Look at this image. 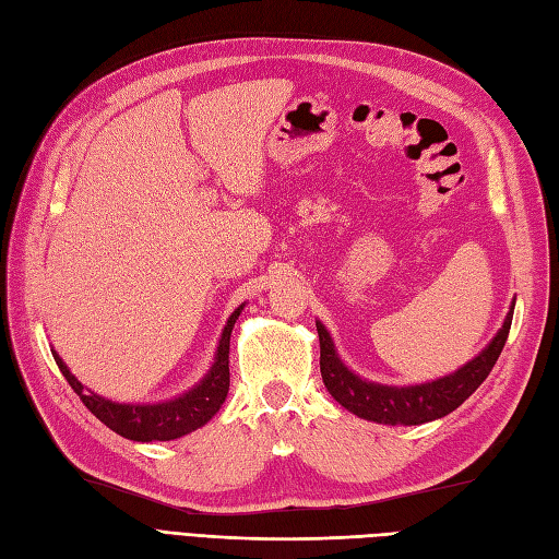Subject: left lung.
<instances>
[{
  "mask_svg": "<svg viewBox=\"0 0 559 559\" xmlns=\"http://www.w3.org/2000/svg\"><path fill=\"white\" fill-rule=\"evenodd\" d=\"M512 310H515V304H512L510 312L506 314V322L499 329V334L491 338V343L475 359L467 361L459 371L444 376V379L420 385H381L359 379L357 373H353L341 361L334 341H331L324 324L317 322L322 381L329 395L359 418L385 426L428 424V420L442 418L459 409L481 385V381L487 379L508 341Z\"/></svg>",
  "mask_w": 559,
  "mask_h": 559,
  "instance_id": "8db88e82",
  "label": "left lung"
}]
</instances>
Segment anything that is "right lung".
I'll use <instances>...</instances> for the list:
<instances>
[{
  "label": "right lung",
  "mask_w": 559,
  "mask_h": 559,
  "mask_svg": "<svg viewBox=\"0 0 559 559\" xmlns=\"http://www.w3.org/2000/svg\"><path fill=\"white\" fill-rule=\"evenodd\" d=\"M245 304L239 306L233 314L228 324L223 326V334L218 341V350L214 357V365L206 371L204 379L183 392L180 397L167 400V402H157V404H119L112 400H105L96 392H88L66 367V361L60 359L53 353L56 365L60 373L66 376V381L70 388L78 392L84 406L92 412L100 424L115 430L117 435L127 437V440L133 442H169L178 440L192 430L202 428L209 424L214 414L221 409L225 397H228V388H230V334L233 326L237 322L239 312H242Z\"/></svg>",
  "instance_id": "add662e5"
}]
</instances>
